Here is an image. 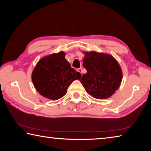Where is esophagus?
Listing matches in <instances>:
<instances>
[{"mask_svg": "<svg viewBox=\"0 0 151 151\" xmlns=\"http://www.w3.org/2000/svg\"><path fill=\"white\" fill-rule=\"evenodd\" d=\"M77 71H78V72L80 73L81 74H82V68H78V69H77Z\"/></svg>", "mask_w": 151, "mask_h": 151, "instance_id": "obj_1", "label": "esophagus"}]
</instances>
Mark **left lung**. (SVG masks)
Instances as JSON below:
<instances>
[{"label":"left lung","instance_id":"obj_1","mask_svg":"<svg viewBox=\"0 0 151 151\" xmlns=\"http://www.w3.org/2000/svg\"><path fill=\"white\" fill-rule=\"evenodd\" d=\"M83 66L87 72L82 76L81 83L94 98H109L121 85L122 70L112 56L94 51L85 52Z\"/></svg>","mask_w":151,"mask_h":151}]
</instances>
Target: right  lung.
Returning a JSON list of instances; mask_svg holds the SVG:
<instances>
[{
    "label": "right lung",
    "instance_id": "obj_1",
    "mask_svg": "<svg viewBox=\"0 0 151 151\" xmlns=\"http://www.w3.org/2000/svg\"><path fill=\"white\" fill-rule=\"evenodd\" d=\"M61 51L41 58L32 73V81L40 94L52 101L65 96L74 81L79 80L81 74L71 67Z\"/></svg>",
    "mask_w": 151,
    "mask_h": 151
}]
</instances>
